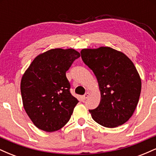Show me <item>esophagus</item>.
Instances as JSON below:
<instances>
[{
  "label": "esophagus",
  "mask_w": 156,
  "mask_h": 156,
  "mask_svg": "<svg viewBox=\"0 0 156 156\" xmlns=\"http://www.w3.org/2000/svg\"><path fill=\"white\" fill-rule=\"evenodd\" d=\"M89 97V92H86L85 94H84L83 95V100L87 99V98H88Z\"/></svg>",
  "instance_id": "esophagus-1"
}]
</instances>
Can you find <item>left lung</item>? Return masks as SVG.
<instances>
[{
	"label": "left lung",
	"instance_id": "left-lung-1",
	"mask_svg": "<svg viewBox=\"0 0 156 156\" xmlns=\"http://www.w3.org/2000/svg\"><path fill=\"white\" fill-rule=\"evenodd\" d=\"M80 54L95 75L101 90L100 104L89 110L93 119L106 128L124 124L133 115L141 93V78L133 63L109 47L83 49Z\"/></svg>",
	"mask_w": 156,
	"mask_h": 156
}]
</instances>
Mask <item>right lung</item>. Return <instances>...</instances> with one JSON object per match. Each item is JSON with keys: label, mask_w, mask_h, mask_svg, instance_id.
<instances>
[{"label": "right lung", "mask_w": 156, "mask_h": 156, "mask_svg": "<svg viewBox=\"0 0 156 156\" xmlns=\"http://www.w3.org/2000/svg\"><path fill=\"white\" fill-rule=\"evenodd\" d=\"M80 56L74 49L50 50L36 57L23 76V106L39 129L56 131L70 119L78 101L70 93L66 72Z\"/></svg>", "instance_id": "add662e5"}]
</instances>
